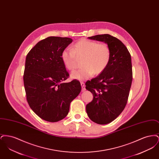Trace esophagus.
<instances>
[{"label":"esophagus","mask_w":159,"mask_h":159,"mask_svg":"<svg viewBox=\"0 0 159 159\" xmlns=\"http://www.w3.org/2000/svg\"><path fill=\"white\" fill-rule=\"evenodd\" d=\"M80 84H81V86H82V91H85V90H86V88H85V85H84V83L82 82H80Z\"/></svg>","instance_id":"1"}]
</instances>
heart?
<instances>
[{"label":"heart","mask_w":159,"mask_h":159,"mask_svg":"<svg viewBox=\"0 0 159 159\" xmlns=\"http://www.w3.org/2000/svg\"><path fill=\"white\" fill-rule=\"evenodd\" d=\"M111 49L106 43L83 39L71 49L62 51L61 59L66 68L73 71L77 66V59H82V68L71 73L73 79L82 80L101 74L108 67L111 59Z\"/></svg>","instance_id":"1"}]
</instances>
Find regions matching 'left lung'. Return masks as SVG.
<instances>
[{
	"label": "left lung",
	"instance_id": "8db88e82",
	"mask_svg": "<svg viewBox=\"0 0 159 159\" xmlns=\"http://www.w3.org/2000/svg\"><path fill=\"white\" fill-rule=\"evenodd\" d=\"M89 39L104 42L111 49V59L106 70L88 80L86 89L93 94V100L86 107L92 121L106 125L115 120L127 104L132 81L130 54L121 41L108 34Z\"/></svg>",
	"mask_w": 159,
	"mask_h": 159
}]
</instances>
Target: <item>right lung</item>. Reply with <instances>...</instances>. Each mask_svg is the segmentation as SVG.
<instances>
[{
	"instance_id": "obj_1",
	"label": "right lung",
	"mask_w": 159,
	"mask_h": 159,
	"mask_svg": "<svg viewBox=\"0 0 159 159\" xmlns=\"http://www.w3.org/2000/svg\"><path fill=\"white\" fill-rule=\"evenodd\" d=\"M72 41L71 38L48 37L39 42L26 57L23 80L27 101L31 110L46 121L65 118L71 102L81 91L79 80L64 82L69 73L61 53Z\"/></svg>"
}]
</instances>
